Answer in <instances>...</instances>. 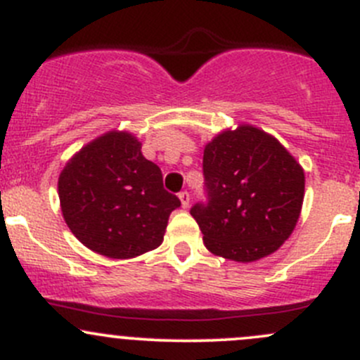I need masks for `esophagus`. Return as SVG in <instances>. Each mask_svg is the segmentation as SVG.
Wrapping results in <instances>:
<instances>
[{
  "label": "esophagus",
  "mask_w": 360,
  "mask_h": 360,
  "mask_svg": "<svg viewBox=\"0 0 360 360\" xmlns=\"http://www.w3.org/2000/svg\"><path fill=\"white\" fill-rule=\"evenodd\" d=\"M179 200H181V205H183V209H186V207L190 205V195H188V191H181Z\"/></svg>",
  "instance_id": "obj_1"
}]
</instances>
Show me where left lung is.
Returning a JSON list of instances; mask_svg holds the SVG:
<instances>
[{"label":"left lung","mask_w":360,"mask_h":360,"mask_svg":"<svg viewBox=\"0 0 360 360\" xmlns=\"http://www.w3.org/2000/svg\"><path fill=\"white\" fill-rule=\"evenodd\" d=\"M209 203L191 216L216 256L252 263L291 237L304 198V170L277 137L250 123L224 129L203 148Z\"/></svg>","instance_id":"obj_1"}]
</instances>
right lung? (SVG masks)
<instances>
[{"label": "right lung", "mask_w": 360, "mask_h": 360, "mask_svg": "<svg viewBox=\"0 0 360 360\" xmlns=\"http://www.w3.org/2000/svg\"><path fill=\"white\" fill-rule=\"evenodd\" d=\"M141 146L129 130H108L76 151L57 181L71 233L111 259L157 249L170 212L181 205L163 190L162 170L144 158Z\"/></svg>", "instance_id": "add662e5"}]
</instances>
